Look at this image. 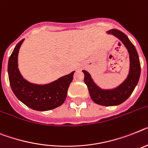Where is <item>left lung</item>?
Here are the masks:
<instances>
[{"label": "left lung", "mask_w": 148, "mask_h": 148, "mask_svg": "<svg viewBox=\"0 0 148 148\" xmlns=\"http://www.w3.org/2000/svg\"><path fill=\"white\" fill-rule=\"evenodd\" d=\"M108 33L114 34L119 38L130 53V70L126 80L116 89L104 90L94 84L90 74L87 71L84 70L83 72L84 74V82L87 86L92 100L98 105L103 106H114L120 105L131 95L139 80L141 65L135 46L132 43L126 34L117 29L110 30Z\"/></svg>", "instance_id": "1"}]
</instances>
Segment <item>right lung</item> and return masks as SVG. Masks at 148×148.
Instances as JSON below:
<instances>
[{
  "instance_id": "add662e5",
  "label": "right lung",
  "mask_w": 148,
  "mask_h": 148,
  "mask_svg": "<svg viewBox=\"0 0 148 148\" xmlns=\"http://www.w3.org/2000/svg\"><path fill=\"white\" fill-rule=\"evenodd\" d=\"M23 41L24 39L17 43L9 59L8 75L11 89L17 99L33 110L45 111L58 108L66 99L75 71L47 85L28 83L21 76L17 63L18 50Z\"/></svg>"
}]
</instances>
